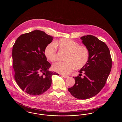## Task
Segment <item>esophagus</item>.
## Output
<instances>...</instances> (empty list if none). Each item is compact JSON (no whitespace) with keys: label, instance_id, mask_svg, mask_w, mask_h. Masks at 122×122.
Instances as JSON below:
<instances>
[{"label":"esophagus","instance_id":"1","mask_svg":"<svg viewBox=\"0 0 122 122\" xmlns=\"http://www.w3.org/2000/svg\"><path fill=\"white\" fill-rule=\"evenodd\" d=\"M62 76L64 78H68V77H69V76H65V75H62Z\"/></svg>","mask_w":122,"mask_h":122}]
</instances>
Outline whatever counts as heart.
<instances>
[{"label":"heart","instance_id":"heart-1","mask_svg":"<svg viewBox=\"0 0 122 122\" xmlns=\"http://www.w3.org/2000/svg\"><path fill=\"white\" fill-rule=\"evenodd\" d=\"M59 48L67 52L64 62H58L52 65L54 71L61 74L67 75L75 69H81L87 63L90 56L89 50L87 46L80 45L79 43L72 39L62 38L55 42ZM57 48L54 43L46 46L44 53L50 61L54 62L57 59Z\"/></svg>","mask_w":122,"mask_h":122}]
</instances>
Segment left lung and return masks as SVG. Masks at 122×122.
Segmentation results:
<instances>
[{
	"mask_svg": "<svg viewBox=\"0 0 122 122\" xmlns=\"http://www.w3.org/2000/svg\"><path fill=\"white\" fill-rule=\"evenodd\" d=\"M82 43L89 50L90 56L86 64L81 69L73 86L68 89L75 98L85 100L92 98L104 86L110 73L112 60L106 44L92 35L81 37ZM84 72L83 78L80 76Z\"/></svg>",
	"mask_w": 122,
	"mask_h": 122,
	"instance_id": "8db88e82",
	"label": "left lung"
}]
</instances>
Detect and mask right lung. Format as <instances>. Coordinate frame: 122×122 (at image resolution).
Wrapping results in <instances>:
<instances>
[{"label": "right lung", "mask_w": 122, "mask_h": 122, "mask_svg": "<svg viewBox=\"0 0 122 122\" xmlns=\"http://www.w3.org/2000/svg\"><path fill=\"white\" fill-rule=\"evenodd\" d=\"M53 40L43 31L35 30L20 35L12 49L15 79L25 93L37 96L44 93L51 86L52 76L58 73L48 70L51 65L44 51Z\"/></svg>", "instance_id": "right-lung-1"}]
</instances>
